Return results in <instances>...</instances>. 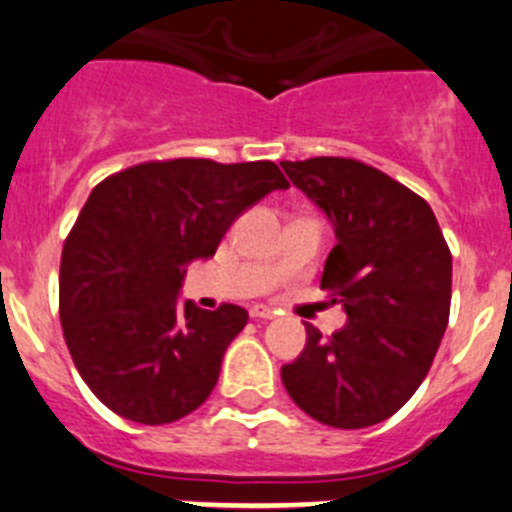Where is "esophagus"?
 I'll return each instance as SVG.
<instances>
[{"label": "esophagus", "mask_w": 512, "mask_h": 512, "mask_svg": "<svg viewBox=\"0 0 512 512\" xmlns=\"http://www.w3.org/2000/svg\"><path fill=\"white\" fill-rule=\"evenodd\" d=\"M276 316V311H273L271 306H263V303H258V306L251 308V318H263V321H268V318Z\"/></svg>", "instance_id": "obj_1"}]
</instances>
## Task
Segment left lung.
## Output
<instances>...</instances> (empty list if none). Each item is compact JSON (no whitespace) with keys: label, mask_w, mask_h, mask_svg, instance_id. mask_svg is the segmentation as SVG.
Returning a JSON list of instances; mask_svg holds the SVG:
<instances>
[{"label":"left lung","mask_w":512,"mask_h":512,"mask_svg":"<svg viewBox=\"0 0 512 512\" xmlns=\"http://www.w3.org/2000/svg\"><path fill=\"white\" fill-rule=\"evenodd\" d=\"M281 166L331 219L336 246L321 288L348 313L331 336L306 323V348L281 368V381L323 426H376L428 376L450 316V249L426 199L363 161L316 156Z\"/></svg>","instance_id":"1"}]
</instances>
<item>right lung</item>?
I'll return each instance as SVG.
<instances>
[{"instance_id":"right-lung-1","label":"right lung","mask_w":512,"mask_h":512,"mask_svg":"<svg viewBox=\"0 0 512 512\" xmlns=\"http://www.w3.org/2000/svg\"><path fill=\"white\" fill-rule=\"evenodd\" d=\"M273 189V161H144L106 176L69 231L59 316L79 376L109 411L144 426L189 416L214 391L249 313L179 306L184 266L216 254L229 226Z\"/></svg>"}]
</instances>
